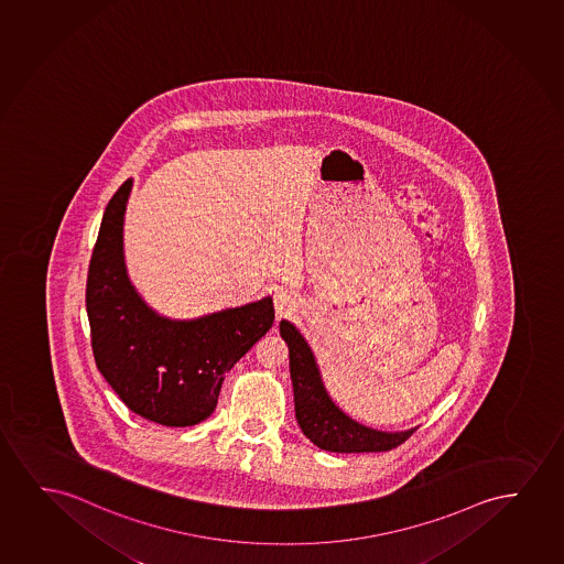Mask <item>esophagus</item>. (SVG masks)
<instances>
[{
    "label": "esophagus",
    "instance_id": "esophagus-1",
    "mask_svg": "<svg viewBox=\"0 0 564 564\" xmlns=\"http://www.w3.org/2000/svg\"><path fill=\"white\" fill-rule=\"evenodd\" d=\"M273 304H275V310H278V319L281 317L291 316L299 308V299L294 296V293L291 291H286V289H279L273 294Z\"/></svg>",
    "mask_w": 564,
    "mask_h": 564
}]
</instances>
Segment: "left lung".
Instances as JSON below:
<instances>
[{
  "instance_id": "left-lung-1",
  "label": "left lung",
  "mask_w": 564,
  "mask_h": 564,
  "mask_svg": "<svg viewBox=\"0 0 564 564\" xmlns=\"http://www.w3.org/2000/svg\"><path fill=\"white\" fill-rule=\"evenodd\" d=\"M279 332L289 345L296 422L314 445L329 453H381L399 447L416 432V427L401 433L376 432L356 424L325 393L314 355L296 327L283 319Z\"/></svg>"
}]
</instances>
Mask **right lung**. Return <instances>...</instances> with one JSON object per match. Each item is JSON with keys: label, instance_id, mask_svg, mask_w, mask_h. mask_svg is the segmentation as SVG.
<instances>
[{"label": "right lung", "instance_id": "1", "mask_svg": "<svg viewBox=\"0 0 564 564\" xmlns=\"http://www.w3.org/2000/svg\"><path fill=\"white\" fill-rule=\"evenodd\" d=\"M124 181L101 217L86 279L94 360L129 409L155 424L186 427L216 410L225 373L270 332V296L193 322H171L142 302L123 262Z\"/></svg>", "mask_w": 564, "mask_h": 564}]
</instances>
